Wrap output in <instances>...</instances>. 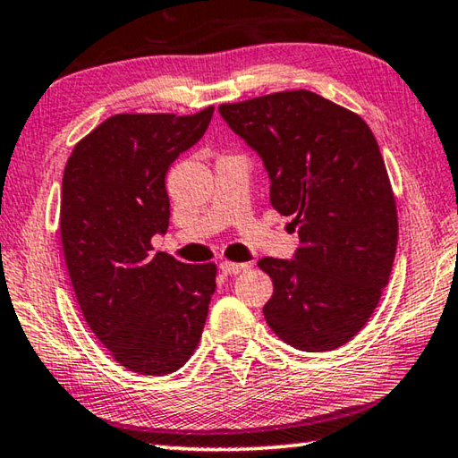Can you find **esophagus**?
<instances>
[{
  "mask_svg": "<svg viewBox=\"0 0 458 458\" xmlns=\"http://www.w3.org/2000/svg\"><path fill=\"white\" fill-rule=\"evenodd\" d=\"M250 265H248V262H228V260H224V262H220V270L224 275H238V273H242L244 268H248Z\"/></svg>",
  "mask_w": 458,
  "mask_h": 458,
  "instance_id": "esophagus-1",
  "label": "esophagus"
}]
</instances>
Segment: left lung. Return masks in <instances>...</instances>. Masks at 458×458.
Listing matches in <instances>:
<instances>
[{
	"instance_id": "obj_1",
	"label": "left lung",
	"mask_w": 458,
	"mask_h": 458,
	"mask_svg": "<svg viewBox=\"0 0 458 458\" xmlns=\"http://www.w3.org/2000/svg\"><path fill=\"white\" fill-rule=\"evenodd\" d=\"M222 119L265 164L270 204L293 216V260L265 257L268 327L301 352L347 344L390 281L398 214L384 157L360 114L311 90L220 105Z\"/></svg>"
}]
</instances>
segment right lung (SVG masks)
Here are the masks:
<instances>
[{"instance_id":"1","label":"right lung","mask_w":458,"mask_h":458,"mask_svg":"<svg viewBox=\"0 0 458 458\" xmlns=\"http://www.w3.org/2000/svg\"><path fill=\"white\" fill-rule=\"evenodd\" d=\"M196 114H114L76 143L62 177L60 234L84 321L121 366L180 369L198 347L216 267L151 252L169 226L165 175L210 125Z\"/></svg>"}]
</instances>
